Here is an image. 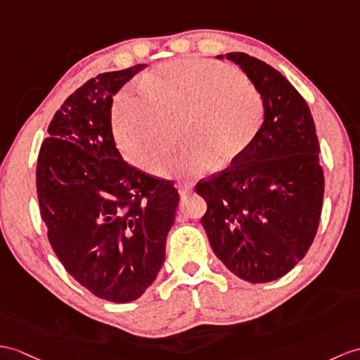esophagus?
I'll return each mask as SVG.
<instances>
[{"label":"esophagus","instance_id":"obj_1","mask_svg":"<svg viewBox=\"0 0 360 360\" xmlns=\"http://www.w3.org/2000/svg\"><path fill=\"white\" fill-rule=\"evenodd\" d=\"M192 191H194V186H192L191 183H180L179 185V194L181 197H186V195L192 194Z\"/></svg>","mask_w":360,"mask_h":360}]
</instances>
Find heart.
Returning <instances> with one entry per match:
<instances>
[{"mask_svg": "<svg viewBox=\"0 0 360 360\" xmlns=\"http://www.w3.org/2000/svg\"><path fill=\"white\" fill-rule=\"evenodd\" d=\"M139 85L140 93L117 96L112 124L122 153L148 172L160 168L163 175L192 177L215 163L231 165L249 150L266 117L258 86L217 60H169L143 75ZM179 127L186 148L164 164Z\"/></svg>", "mask_w": 360, "mask_h": 360, "instance_id": "1", "label": "heart"}]
</instances>
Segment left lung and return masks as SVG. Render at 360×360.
<instances>
[{"mask_svg": "<svg viewBox=\"0 0 360 360\" xmlns=\"http://www.w3.org/2000/svg\"><path fill=\"white\" fill-rule=\"evenodd\" d=\"M224 58L264 94L266 117L240 159L197 183L207 205L201 224L233 275L269 283L288 274L316 236L326 185L319 140L309 105L281 73L241 51Z\"/></svg>", "mask_w": 360, "mask_h": 360, "instance_id": "8db88e82", "label": "left lung"}]
</instances>
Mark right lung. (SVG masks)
<instances>
[{
  "label": "right lung",
  "mask_w": 360,
  "mask_h": 360,
  "mask_svg": "<svg viewBox=\"0 0 360 360\" xmlns=\"http://www.w3.org/2000/svg\"><path fill=\"white\" fill-rule=\"evenodd\" d=\"M146 67L101 73L51 119L37 163L39 212L58 259L110 302H131L165 261L179 191L127 163L111 128L112 96Z\"/></svg>",
  "instance_id": "obj_1"
}]
</instances>
